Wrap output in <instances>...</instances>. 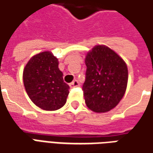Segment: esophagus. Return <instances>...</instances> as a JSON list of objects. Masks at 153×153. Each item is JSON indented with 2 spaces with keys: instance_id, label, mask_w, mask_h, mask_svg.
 <instances>
[{
  "instance_id": "obj_1",
  "label": "esophagus",
  "mask_w": 153,
  "mask_h": 153,
  "mask_svg": "<svg viewBox=\"0 0 153 153\" xmlns=\"http://www.w3.org/2000/svg\"><path fill=\"white\" fill-rule=\"evenodd\" d=\"M79 85V81H78V80H74V81H73L71 84H69V86H70V88L78 87Z\"/></svg>"
}]
</instances>
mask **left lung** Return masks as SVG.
<instances>
[{
  "instance_id": "1",
  "label": "left lung",
  "mask_w": 153,
  "mask_h": 153,
  "mask_svg": "<svg viewBox=\"0 0 153 153\" xmlns=\"http://www.w3.org/2000/svg\"><path fill=\"white\" fill-rule=\"evenodd\" d=\"M83 91L87 107L106 113L117 106L127 88L128 73L123 59L105 45H96L86 55Z\"/></svg>"
}]
</instances>
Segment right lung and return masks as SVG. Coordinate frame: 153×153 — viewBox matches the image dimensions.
<instances>
[{"label":"right lung","instance_id":"add662e5","mask_svg":"<svg viewBox=\"0 0 153 153\" xmlns=\"http://www.w3.org/2000/svg\"><path fill=\"white\" fill-rule=\"evenodd\" d=\"M23 82L29 98L40 108L54 111L65 104L69 86L64 82L58 59L51 52H41L29 60Z\"/></svg>","mask_w":153,"mask_h":153}]
</instances>
